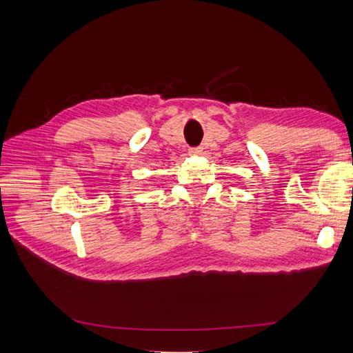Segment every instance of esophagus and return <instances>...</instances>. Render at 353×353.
Here are the masks:
<instances>
[{"label": "esophagus", "mask_w": 353, "mask_h": 353, "mask_svg": "<svg viewBox=\"0 0 353 353\" xmlns=\"http://www.w3.org/2000/svg\"><path fill=\"white\" fill-rule=\"evenodd\" d=\"M201 152H203V148H201V147H192V148H190V154H194V156L201 154Z\"/></svg>", "instance_id": "1"}]
</instances>
